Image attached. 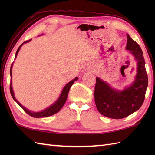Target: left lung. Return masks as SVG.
<instances>
[{
  "label": "left lung",
  "instance_id": "8db88e82",
  "mask_svg": "<svg viewBox=\"0 0 155 155\" xmlns=\"http://www.w3.org/2000/svg\"><path fill=\"white\" fill-rule=\"evenodd\" d=\"M126 48L130 51L137 61V74L133 84L118 91L113 89L105 82L96 78L94 101L97 110L104 116L120 119L139 110L145 98L148 76L143 51L139 44L127 35Z\"/></svg>",
  "mask_w": 155,
  "mask_h": 155
}]
</instances>
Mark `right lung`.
I'll list each match as a JSON object with an SVG mask.
<instances>
[{
    "mask_svg": "<svg viewBox=\"0 0 155 155\" xmlns=\"http://www.w3.org/2000/svg\"><path fill=\"white\" fill-rule=\"evenodd\" d=\"M29 41H31V39L28 41H26L24 42H23L22 44H21V45L20 46L18 47V48L17 49V51L16 52V55H15V58L16 57V55H17L18 52L20 50V48L22 47V45L26 43V42H28ZM12 64H11V70H10V74H11V78H12ZM78 80V78H74L73 80L71 81V82H69L67 84V85L64 87L63 90H62V93L61 94V96L60 97L58 98V99L56 101V103H54L53 104L51 105V107H49L48 108H47V109H45L44 110H42L41 112H37V113H35V112H31L30 110H27V108H25L24 107L22 106L21 104H20L17 101V100L16 99L15 96H14V93H13V90H12V83H11V84H10V92H11V96L13 98V99H14L16 103H18V104L19 105L20 107H21L25 113H27L28 114L30 115V116L34 117V118H42V117H47L49 116H51V115H53L54 114H56L60 110L61 108H62V107L64 106V103H66V101H67V98L68 97V92L69 90H70V88L71 87V86L74 83V81H77Z\"/></svg>",
    "mask_w": 155,
    "mask_h": 155,
    "instance_id": "right-lung-1",
    "label": "right lung"
}]
</instances>
